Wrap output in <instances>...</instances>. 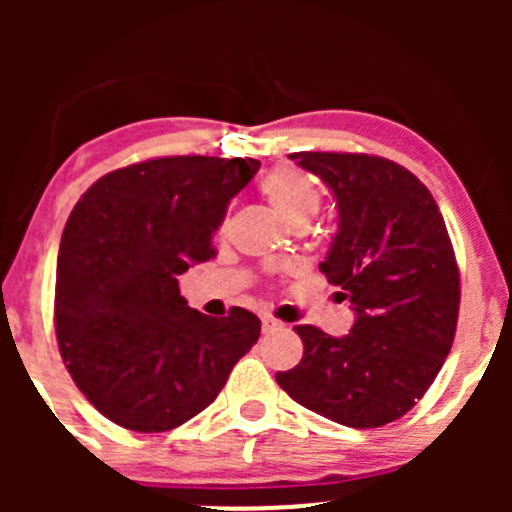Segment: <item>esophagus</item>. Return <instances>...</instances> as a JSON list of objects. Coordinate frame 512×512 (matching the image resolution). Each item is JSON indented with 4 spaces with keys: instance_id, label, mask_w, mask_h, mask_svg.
Segmentation results:
<instances>
[{
    "instance_id": "esophagus-1",
    "label": "esophagus",
    "mask_w": 512,
    "mask_h": 512,
    "mask_svg": "<svg viewBox=\"0 0 512 512\" xmlns=\"http://www.w3.org/2000/svg\"><path fill=\"white\" fill-rule=\"evenodd\" d=\"M281 327H284V325H281V322L276 320V317H272V315H264V317H262V332H264V334L281 330Z\"/></svg>"
}]
</instances>
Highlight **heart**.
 I'll list each match as a JSON object with an SVG mask.
<instances>
[{"instance_id": "heart-1", "label": "heart", "mask_w": 512, "mask_h": 512, "mask_svg": "<svg viewBox=\"0 0 512 512\" xmlns=\"http://www.w3.org/2000/svg\"><path fill=\"white\" fill-rule=\"evenodd\" d=\"M262 195L272 204L276 214L291 226L308 223L322 204L317 182L296 166H276L260 182Z\"/></svg>"}]
</instances>
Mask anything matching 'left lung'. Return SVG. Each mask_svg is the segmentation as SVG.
I'll use <instances>...</instances> for the list:
<instances>
[{"label": "left lung", "instance_id": "left-lung-1", "mask_svg": "<svg viewBox=\"0 0 512 512\" xmlns=\"http://www.w3.org/2000/svg\"><path fill=\"white\" fill-rule=\"evenodd\" d=\"M289 158L337 199L339 223L322 274L354 305L349 334L313 325L296 368L276 383L305 409L351 428H378L424 397L450 354L460 310V269L428 187L395 161L301 151Z\"/></svg>", "mask_w": 512, "mask_h": 512}]
</instances>
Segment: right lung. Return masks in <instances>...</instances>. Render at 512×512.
<instances>
[{
    "instance_id": "1",
    "label": "right lung",
    "mask_w": 512,
    "mask_h": 512,
    "mask_svg": "<svg viewBox=\"0 0 512 512\" xmlns=\"http://www.w3.org/2000/svg\"><path fill=\"white\" fill-rule=\"evenodd\" d=\"M255 158L168 156L93 182L64 226L55 332L76 387L105 419L139 433L185 424L214 402L260 339V317H209L178 276L216 257L228 202Z\"/></svg>"
}]
</instances>
